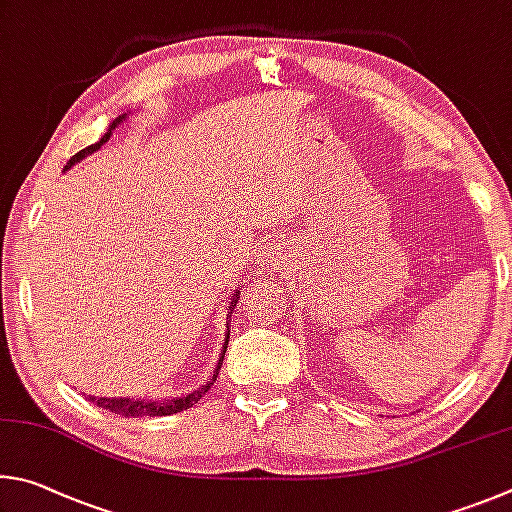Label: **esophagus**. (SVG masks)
I'll return each instance as SVG.
<instances>
[{
    "label": "esophagus",
    "instance_id": "obj_1",
    "mask_svg": "<svg viewBox=\"0 0 512 512\" xmlns=\"http://www.w3.org/2000/svg\"><path fill=\"white\" fill-rule=\"evenodd\" d=\"M281 263V251L276 247H270L265 254V267H276Z\"/></svg>",
    "mask_w": 512,
    "mask_h": 512
}]
</instances>
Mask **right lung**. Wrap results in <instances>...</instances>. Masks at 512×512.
Wrapping results in <instances>:
<instances>
[{
    "instance_id": "right-lung-1",
    "label": "right lung",
    "mask_w": 512,
    "mask_h": 512,
    "mask_svg": "<svg viewBox=\"0 0 512 512\" xmlns=\"http://www.w3.org/2000/svg\"><path fill=\"white\" fill-rule=\"evenodd\" d=\"M125 119V116H119V119H116L110 128H107V132L103 134L101 137V141L98 143H92V146H87L85 150H80V152H76L74 157L69 159V164H67V168L71 166V164H76V161H80V159H85L87 155H92V152H96L98 148L103 146V143L110 139V134H112V130L116 128V125H119L121 121ZM233 299L231 301V306H229V310H233V306H236L238 303V294H233ZM231 315L233 312H229V319H231ZM227 344H229V326H227V339H224V348H222V355H220V360H218V366H215V371H213V375L209 378V382L204 384V387H200L197 391H193V393H188V396H184V398H173V400H134V398H89L94 402L96 407H103L105 411H112V414H116V416H125V418H139V416H170V414H177V411H184V409H188V407H193L197 400H200L206 391H209L211 387H213V382H215V378H218V373H220V366H222V360H224V353H227Z\"/></svg>"
}]
</instances>
